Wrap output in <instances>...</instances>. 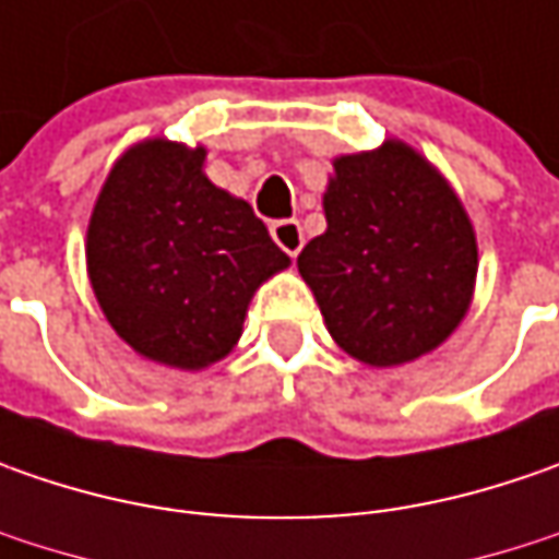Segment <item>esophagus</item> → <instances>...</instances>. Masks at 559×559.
I'll list each match as a JSON object with an SVG mask.
<instances>
[{"label":"esophagus","mask_w":559,"mask_h":559,"mask_svg":"<svg viewBox=\"0 0 559 559\" xmlns=\"http://www.w3.org/2000/svg\"><path fill=\"white\" fill-rule=\"evenodd\" d=\"M270 236L289 258H298V251L305 246V233H301L298 221H276V224H270Z\"/></svg>","instance_id":"esophagus-1"}]
</instances>
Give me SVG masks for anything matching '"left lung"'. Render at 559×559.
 Wrapping results in <instances>:
<instances>
[{
    "label": "left lung",
    "instance_id": "1",
    "mask_svg": "<svg viewBox=\"0 0 559 559\" xmlns=\"http://www.w3.org/2000/svg\"><path fill=\"white\" fill-rule=\"evenodd\" d=\"M326 229L298 254L335 345L367 367L436 352L473 305L476 229L414 145L338 155L323 192Z\"/></svg>",
    "mask_w": 559,
    "mask_h": 559
}]
</instances>
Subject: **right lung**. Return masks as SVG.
<instances>
[{
	"mask_svg": "<svg viewBox=\"0 0 559 559\" xmlns=\"http://www.w3.org/2000/svg\"><path fill=\"white\" fill-rule=\"evenodd\" d=\"M204 145L155 136L108 170L86 226V273L111 330L145 360H224L254 292L292 264L246 199L204 174Z\"/></svg>",
	"mask_w": 559,
	"mask_h": 559,
	"instance_id": "obj_1",
	"label": "right lung"
}]
</instances>
